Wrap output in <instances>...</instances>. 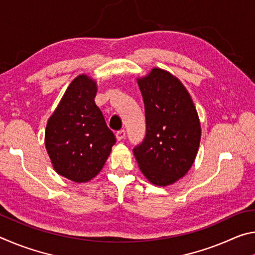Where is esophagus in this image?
Segmentation results:
<instances>
[{
    "label": "esophagus",
    "instance_id": "34e87169",
    "mask_svg": "<svg viewBox=\"0 0 255 255\" xmlns=\"http://www.w3.org/2000/svg\"><path fill=\"white\" fill-rule=\"evenodd\" d=\"M116 137H117L118 140L124 139V138L126 137V131H125L124 129H122V130H118L117 132H116Z\"/></svg>",
    "mask_w": 255,
    "mask_h": 255
}]
</instances>
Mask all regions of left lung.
Listing matches in <instances>:
<instances>
[{"label": "left lung", "mask_w": 255, "mask_h": 255, "mask_svg": "<svg viewBox=\"0 0 255 255\" xmlns=\"http://www.w3.org/2000/svg\"><path fill=\"white\" fill-rule=\"evenodd\" d=\"M145 105L146 133L132 148L138 166L156 185L174 183L191 167L200 143V124L187 90L159 68L138 80Z\"/></svg>", "instance_id": "left-lung-1"}]
</instances>
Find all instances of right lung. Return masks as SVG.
<instances>
[{
    "instance_id": "1",
    "label": "right lung",
    "mask_w": 255,
    "mask_h": 255,
    "mask_svg": "<svg viewBox=\"0 0 255 255\" xmlns=\"http://www.w3.org/2000/svg\"><path fill=\"white\" fill-rule=\"evenodd\" d=\"M96 94V82L77 76L47 124L45 144L54 169L74 182L94 178L116 143L94 102Z\"/></svg>"
}]
</instances>
